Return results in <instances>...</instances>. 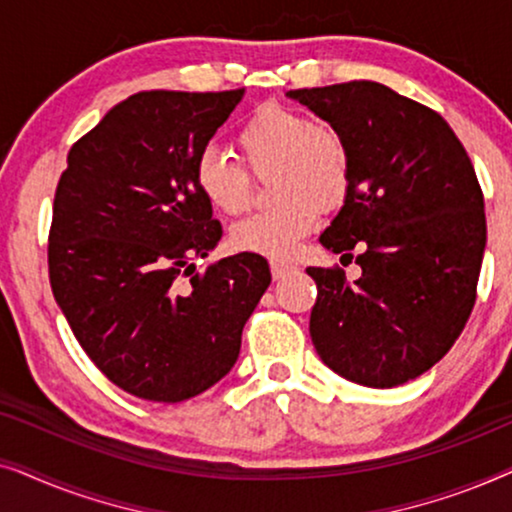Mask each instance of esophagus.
<instances>
[{"instance_id": "esophagus-1", "label": "esophagus", "mask_w": 512, "mask_h": 512, "mask_svg": "<svg viewBox=\"0 0 512 512\" xmlns=\"http://www.w3.org/2000/svg\"><path fill=\"white\" fill-rule=\"evenodd\" d=\"M291 270H296V265L291 261H284V258H272L270 261V272L275 279H282L284 275H289Z\"/></svg>"}]
</instances>
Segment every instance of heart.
I'll return each mask as SVG.
<instances>
[{"label": "heart", "mask_w": 512, "mask_h": 512, "mask_svg": "<svg viewBox=\"0 0 512 512\" xmlns=\"http://www.w3.org/2000/svg\"><path fill=\"white\" fill-rule=\"evenodd\" d=\"M237 151L256 179L270 178L275 207L244 219L230 230L237 251L289 256L310 233L321 212L345 205L352 188V153L333 125L314 123L300 111L263 104L251 111L235 137ZM247 170L216 149L200 151L193 177L216 212L235 216L251 205L254 181Z\"/></svg>", "instance_id": "heart-1"}]
</instances>
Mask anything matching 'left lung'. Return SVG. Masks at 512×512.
Returning <instances> with one entry per match:
<instances>
[{"mask_svg": "<svg viewBox=\"0 0 512 512\" xmlns=\"http://www.w3.org/2000/svg\"><path fill=\"white\" fill-rule=\"evenodd\" d=\"M345 137L352 188L319 237L340 265L317 284L310 335L321 361L363 387L415 380L450 352L471 317L487 242L485 198L445 118L375 81L291 90ZM360 251L353 254V249Z\"/></svg>", "mask_w": 512, "mask_h": 512, "instance_id": "left-lung-1", "label": "left lung"}]
</instances>
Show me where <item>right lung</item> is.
<instances>
[{"label":"right lung","instance_id":"right-lung-1","mask_svg":"<svg viewBox=\"0 0 512 512\" xmlns=\"http://www.w3.org/2000/svg\"><path fill=\"white\" fill-rule=\"evenodd\" d=\"M242 95H130L69 149L55 188L53 296L90 361L144 401H186L228 375L270 286L258 254L191 263L221 240L195 158Z\"/></svg>","mask_w":512,"mask_h":512}]
</instances>
